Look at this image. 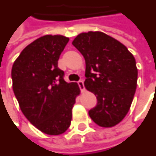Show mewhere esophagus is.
<instances>
[{
  "mask_svg": "<svg viewBox=\"0 0 156 156\" xmlns=\"http://www.w3.org/2000/svg\"><path fill=\"white\" fill-rule=\"evenodd\" d=\"M78 84L80 88V90H81L82 93H83L85 91V88H84V84H83V81H79L78 82Z\"/></svg>",
  "mask_w": 156,
  "mask_h": 156,
  "instance_id": "esophagus-1",
  "label": "esophagus"
}]
</instances>
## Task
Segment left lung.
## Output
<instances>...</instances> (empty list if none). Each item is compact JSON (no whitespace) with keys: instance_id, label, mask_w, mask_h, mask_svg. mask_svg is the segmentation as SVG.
I'll return each mask as SVG.
<instances>
[{"instance_id":"obj_1","label":"left lung","mask_w":156,"mask_h":156,"mask_svg":"<svg viewBox=\"0 0 156 156\" xmlns=\"http://www.w3.org/2000/svg\"><path fill=\"white\" fill-rule=\"evenodd\" d=\"M73 44L84 57V86L97 98L90 118L103 127L116 126L126 116L137 88L134 56L116 39L99 31L81 33Z\"/></svg>"}]
</instances>
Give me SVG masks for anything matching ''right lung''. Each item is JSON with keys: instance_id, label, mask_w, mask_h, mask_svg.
Here are the masks:
<instances>
[{"instance_id": "1", "label": "right lung", "mask_w": 156, "mask_h": 156, "mask_svg": "<svg viewBox=\"0 0 156 156\" xmlns=\"http://www.w3.org/2000/svg\"><path fill=\"white\" fill-rule=\"evenodd\" d=\"M68 41L63 35L40 37L23 50L12 68V89L22 112L48 135L67 131L80 94L78 83H67L64 72L58 68L60 55Z\"/></svg>"}]
</instances>
